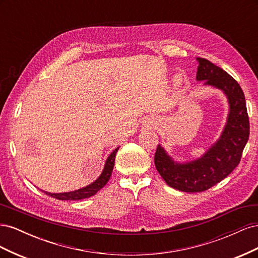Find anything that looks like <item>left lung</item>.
<instances>
[{"label": "left lung", "instance_id": "left-lung-1", "mask_svg": "<svg viewBox=\"0 0 258 258\" xmlns=\"http://www.w3.org/2000/svg\"><path fill=\"white\" fill-rule=\"evenodd\" d=\"M197 61V81L224 91L229 114L221 138L197 160L177 163L160 145L156 150L155 166L161 177L170 187L186 192L205 191L228 176L239 165L249 136L245 97L238 82L209 60Z\"/></svg>", "mask_w": 258, "mask_h": 258}]
</instances>
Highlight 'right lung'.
Here are the masks:
<instances>
[{
  "label": "right lung",
  "instance_id": "1",
  "mask_svg": "<svg viewBox=\"0 0 258 258\" xmlns=\"http://www.w3.org/2000/svg\"><path fill=\"white\" fill-rule=\"evenodd\" d=\"M118 151V147L115 148V151L108 156V158L106 159L104 169L102 171V173L96 179L95 182L91 183L90 185L83 187L81 189H77L74 191H69V192H60V194H51L44 191L46 195H48L50 197H53L59 200H81L93 196V195L97 194L102 187L108 182L111 175H112V171L114 168V163H115V156L116 153Z\"/></svg>",
  "mask_w": 258,
  "mask_h": 258
}]
</instances>
